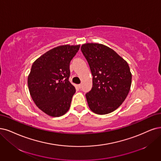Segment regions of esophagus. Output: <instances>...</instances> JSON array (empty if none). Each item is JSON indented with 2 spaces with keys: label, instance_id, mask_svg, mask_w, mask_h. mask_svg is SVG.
<instances>
[{
  "label": "esophagus",
  "instance_id": "34e87169",
  "mask_svg": "<svg viewBox=\"0 0 161 161\" xmlns=\"http://www.w3.org/2000/svg\"><path fill=\"white\" fill-rule=\"evenodd\" d=\"M77 87L80 89V88L81 87V84H78V85H77Z\"/></svg>",
  "mask_w": 161,
  "mask_h": 161
}]
</instances>
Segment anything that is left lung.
I'll return each instance as SVG.
<instances>
[{
    "instance_id": "1",
    "label": "left lung",
    "mask_w": 161,
    "mask_h": 161,
    "mask_svg": "<svg viewBox=\"0 0 161 161\" xmlns=\"http://www.w3.org/2000/svg\"><path fill=\"white\" fill-rule=\"evenodd\" d=\"M81 50L93 75L92 89L86 95L89 108L98 115L110 114L123 103L130 91L132 74L129 65L102 44L86 43Z\"/></svg>"
}]
</instances>
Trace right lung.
<instances>
[{
  "instance_id": "right-lung-1",
  "label": "right lung",
  "mask_w": 161,
  "mask_h": 161,
  "mask_svg": "<svg viewBox=\"0 0 161 161\" xmlns=\"http://www.w3.org/2000/svg\"><path fill=\"white\" fill-rule=\"evenodd\" d=\"M80 45L64 44L46 52L33 63L28 86L34 103L46 114L60 117L66 113L75 92L69 81V63Z\"/></svg>"
}]
</instances>
